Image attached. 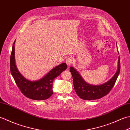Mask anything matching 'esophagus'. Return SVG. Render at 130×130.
Instances as JSON below:
<instances>
[{
    "instance_id": "1",
    "label": "esophagus",
    "mask_w": 130,
    "mask_h": 130,
    "mask_svg": "<svg viewBox=\"0 0 130 130\" xmlns=\"http://www.w3.org/2000/svg\"><path fill=\"white\" fill-rule=\"evenodd\" d=\"M73 61H74V60H73V57H69L67 58V60H66L65 62H66V63H67V64L68 67H70V66L72 64V63L73 62Z\"/></svg>"
}]
</instances>
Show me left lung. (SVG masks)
<instances>
[{
    "label": "left lung",
    "instance_id": "left-lung-1",
    "mask_svg": "<svg viewBox=\"0 0 130 130\" xmlns=\"http://www.w3.org/2000/svg\"><path fill=\"white\" fill-rule=\"evenodd\" d=\"M118 53L119 54L118 51ZM120 58L118 57V68L114 76L108 81L100 85L88 83L74 67L70 68L72 74L74 89L80 98L84 100H95L106 95L113 87L120 71Z\"/></svg>",
    "mask_w": 130,
    "mask_h": 130
}]
</instances>
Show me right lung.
Returning a JSON list of instances; mask_svg holds the SVG:
<instances>
[{"label": "right lung", "instance_id": "1", "mask_svg": "<svg viewBox=\"0 0 130 130\" xmlns=\"http://www.w3.org/2000/svg\"><path fill=\"white\" fill-rule=\"evenodd\" d=\"M15 42L12 46L10 59V69L15 83L21 92L27 98L34 100H45L50 97L53 94L52 85L55 78L66 70V63H62L52 69L46 75L39 80H29L22 75L18 71L15 62Z\"/></svg>", "mask_w": 130, "mask_h": 130}]
</instances>
